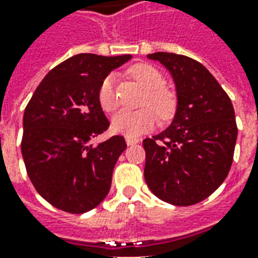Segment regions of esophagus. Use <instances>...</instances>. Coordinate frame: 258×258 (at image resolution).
Here are the masks:
<instances>
[{"label":"esophagus","mask_w":258,"mask_h":258,"mask_svg":"<svg viewBox=\"0 0 258 258\" xmlns=\"http://www.w3.org/2000/svg\"><path fill=\"white\" fill-rule=\"evenodd\" d=\"M125 142H127V145H135V144H138V140L134 138V137H125Z\"/></svg>","instance_id":"1"}]
</instances>
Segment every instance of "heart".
<instances>
[{"instance_id": "heart-1", "label": "heart", "mask_w": 258, "mask_h": 258, "mask_svg": "<svg viewBox=\"0 0 258 258\" xmlns=\"http://www.w3.org/2000/svg\"><path fill=\"white\" fill-rule=\"evenodd\" d=\"M134 77L148 90L146 103L152 105L158 112H154L152 107H142L138 110L123 109L114 114L112 120V128L118 134L127 137H138L146 131L152 130L157 123V114L162 118L170 117L175 107L174 95L164 85V77L155 66L146 63L135 64L131 69ZM114 74H107L102 80L98 88V102L105 112H113L117 107V96L114 92Z\"/></svg>"}]
</instances>
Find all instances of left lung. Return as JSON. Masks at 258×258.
<instances>
[{
	"mask_svg": "<svg viewBox=\"0 0 258 258\" xmlns=\"http://www.w3.org/2000/svg\"><path fill=\"white\" fill-rule=\"evenodd\" d=\"M171 73L177 112L171 125L144 140V177L159 199L192 206L209 198L227 178L238 137L232 102L213 74L192 58L149 53Z\"/></svg>",
	"mask_w": 258,
	"mask_h": 258,
	"instance_id": "8db88e82",
	"label": "left lung"
}]
</instances>
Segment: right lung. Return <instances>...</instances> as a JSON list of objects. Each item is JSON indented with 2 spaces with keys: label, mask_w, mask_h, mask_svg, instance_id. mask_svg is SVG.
Masks as SVG:
<instances>
[{
  "label": "right lung",
  "mask_w": 258,
  "mask_h": 258,
  "mask_svg": "<svg viewBox=\"0 0 258 258\" xmlns=\"http://www.w3.org/2000/svg\"><path fill=\"white\" fill-rule=\"evenodd\" d=\"M131 55L79 53L53 68L37 87L23 114L22 155L38 194L59 210L81 214L106 198L121 135L98 145L109 128L98 102L101 81Z\"/></svg>",
  "instance_id": "add662e5"
}]
</instances>
